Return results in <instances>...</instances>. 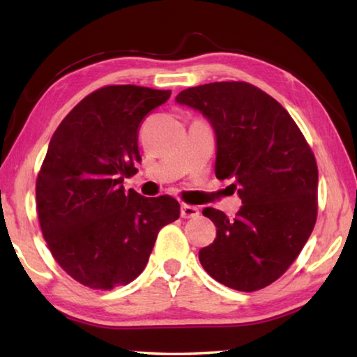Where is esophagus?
Returning <instances> with one entry per match:
<instances>
[{
	"mask_svg": "<svg viewBox=\"0 0 357 357\" xmlns=\"http://www.w3.org/2000/svg\"><path fill=\"white\" fill-rule=\"evenodd\" d=\"M200 214V211H198L197 206H190V204H183L181 206V217H184V219H195Z\"/></svg>",
	"mask_w": 357,
	"mask_h": 357,
	"instance_id": "esophagus-1",
	"label": "esophagus"
}]
</instances>
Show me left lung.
<instances>
[{"label":"left lung","mask_w":357,"mask_h":357,"mask_svg":"<svg viewBox=\"0 0 357 357\" xmlns=\"http://www.w3.org/2000/svg\"><path fill=\"white\" fill-rule=\"evenodd\" d=\"M176 102L213 126L215 176L233 179L243 202L234 219L203 209L217 236L198 253L202 266L238 291L271 285L298 258L315 227V155L285 108L250 83L200 84L181 91Z\"/></svg>","instance_id":"left-lung-1"}]
</instances>
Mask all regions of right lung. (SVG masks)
<instances>
[{"label": "right lung", "mask_w": 357, "mask_h": 357, "mask_svg": "<svg viewBox=\"0 0 357 357\" xmlns=\"http://www.w3.org/2000/svg\"><path fill=\"white\" fill-rule=\"evenodd\" d=\"M172 91L113 84L86 96L48 144L36 181L42 234L72 279L94 289L142 274L160 228L179 217L172 197H142L123 183L137 173L138 128Z\"/></svg>", "instance_id": "obj_1"}]
</instances>
